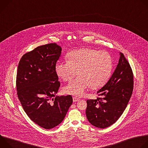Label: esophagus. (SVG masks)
I'll return each instance as SVG.
<instances>
[{
    "instance_id": "1",
    "label": "esophagus",
    "mask_w": 148,
    "mask_h": 148,
    "mask_svg": "<svg viewBox=\"0 0 148 148\" xmlns=\"http://www.w3.org/2000/svg\"><path fill=\"white\" fill-rule=\"evenodd\" d=\"M73 102H77V101H78L79 100V98H77L75 97H73Z\"/></svg>"
}]
</instances>
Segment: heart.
<instances>
[{"label": "heart", "instance_id": "heart-1", "mask_svg": "<svg viewBox=\"0 0 148 148\" xmlns=\"http://www.w3.org/2000/svg\"><path fill=\"white\" fill-rule=\"evenodd\" d=\"M67 60H60L56 64L57 74L64 81L72 80L64 87L66 93L77 97L83 96L91 86H102L109 79L112 70V58L105 51L84 48L71 51Z\"/></svg>", "mask_w": 148, "mask_h": 148}]
</instances>
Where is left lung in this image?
I'll return each mask as SVG.
<instances>
[{"label":"left lung","mask_w":148,"mask_h":148,"mask_svg":"<svg viewBox=\"0 0 148 148\" xmlns=\"http://www.w3.org/2000/svg\"><path fill=\"white\" fill-rule=\"evenodd\" d=\"M119 62L111 77L97 92V99L87 100L86 116L91 124L105 128L123 114L132 94L134 74L129 62L120 53Z\"/></svg>","instance_id":"8db88e82"}]
</instances>
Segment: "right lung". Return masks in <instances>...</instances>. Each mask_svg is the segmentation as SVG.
I'll use <instances>...</instances> for the list:
<instances>
[{"label":"right lung","mask_w":148,"mask_h":148,"mask_svg":"<svg viewBox=\"0 0 148 148\" xmlns=\"http://www.w3.org/2000/svg\"><path fill=\"white\" fill-rule=\"evenodd\" d=\"M61 53L56 43L38 46L22 56L17 68L18 99L30 119L46 130L63 121L73 103L70 95L55 97L60 86L55 67Z\"/></svg>","instance_id":"add662e5"}]
</instances>
